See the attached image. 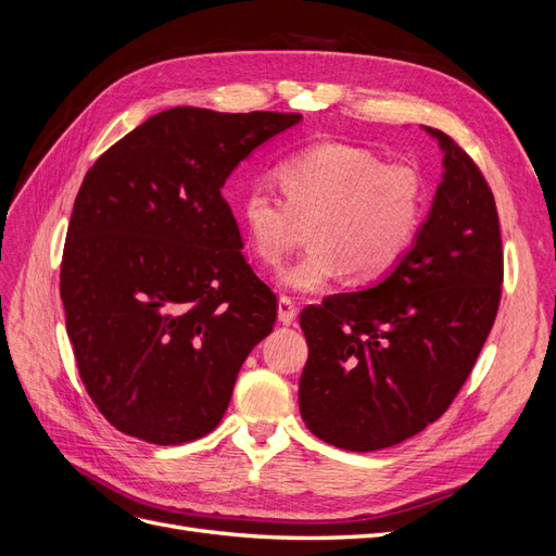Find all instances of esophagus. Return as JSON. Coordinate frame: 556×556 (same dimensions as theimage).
I'll return each mask as SVG.
<instances>
[{
	"label": "esophagus",
	"instance_id": "esophagus-1",
	"mask_svg": "<svg viewBox=\"0 0 556 556\" xmlns=\"http://www.w3.org/2000/svg\"><path fill=\"white\" fill-rule=\"evenodd\" d=\"M296 303L290 299V296H280L278 299V319L280 324H285V327H290V324H294L296 319Z\"/></svg>",
	"mask_w": 556,
	"mask_h": 556
}]
</instances>
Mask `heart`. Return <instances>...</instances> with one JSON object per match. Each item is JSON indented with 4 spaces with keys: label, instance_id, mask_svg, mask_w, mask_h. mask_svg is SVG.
Wrapping results in <instances>:
<instances>
[{
    "label": "heart",
    "instance_id": "obj_1",
    "mask_svg": "<svg viewBox=\"0 0 556 556\" xmlns=\"http://www.w3.org/2000/svg\"><path fill=\"white\" fill-rule=\"evenodd\" d=\"M276 177L285 202L253 184L237 204L248 248L262 264H280L308 225V253L285 266L278 282L290 292L321 290L338 276L375 282L412 248L424 218V179L407 163L375 151L321 140L282 159Z\"/></svg>",
    "mask_w": 556,
    "mask_h": 556
}]
</instances>
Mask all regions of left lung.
Here are the masks:
<instances>
[{
  "mask_svg": "<svg viewBox=\"0 0 556 556\" xmlns=\"http://www.w3.org/2000/svg\"><path fill=\"white\" fill-rule=\"evenodd\" d=\"M424 130L439 142L444 172L407 255L368 290L301 313V418L344 451L389 448L434 424L500 308L504 255L492 190L446 132Z\"/></svg>",
  "mask_w": 556,
  "mask_h": 556,
  "instance_id": "left-lung-1",
  "label": "left lung"
}]
</instances>
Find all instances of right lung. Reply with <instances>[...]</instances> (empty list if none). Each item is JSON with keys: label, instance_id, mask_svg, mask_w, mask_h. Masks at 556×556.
<instances>
[{"label": "right lung", "instance_id": "add662e5", "mask_svg": "<svg viewBox=\"0 0 556 556\" xmlns=\"http://www.w3.org/2000/svg\"><path fill=\"white\" fill-rule=\"evenodd\" d=\"M301 114L172 108L91 165L62 260L66 333L110 424L149 444L212 432L271 333L276 294L245 262L220 190Z\"/></svg>", "mask_w": 556, "mask_h": 556}]
</instances>
